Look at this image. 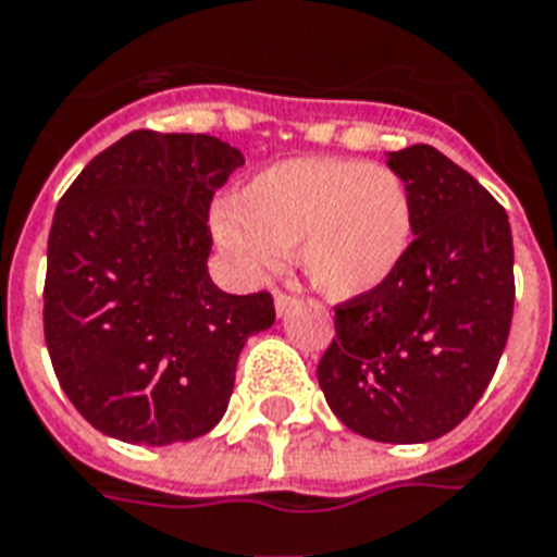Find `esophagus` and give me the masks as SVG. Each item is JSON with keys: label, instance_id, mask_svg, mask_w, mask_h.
<instances>
[{"label": "esophagus", "instance_id": "34e87169", "mask_svg": "<svg viewBox=\"0 0 557 557\" xmlns=\"http://www.w3.org/2000/svg\"><path fill=\"white\" fill-rule=\"evenodd\" d=\"M292 300H295V297L292 295H286V292H274V309H277V315H286V309L292 307Z\"/></svg>", "mask_w": 557, "mask_h": 557}]
</instances>
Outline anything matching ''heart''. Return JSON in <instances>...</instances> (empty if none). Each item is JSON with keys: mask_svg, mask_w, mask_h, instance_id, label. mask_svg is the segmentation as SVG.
<instances>
[{"mask_svg": "<svg viewBox=\"0 0 557 557\" xmlns=\"http://www.w3.org/2000/svg\"><path fill=\"white\" fill-rule=\"evenodd\" d=\"M409 186L394 169L347 157H295L245 181L212 212V236L248 274L283 250L321 295L354 300L385 286L411 248Z\"/></svg>", "mask_w": 557, "mask_h": 557, "instance_id": "1", "label": "heart"}]
</instances>
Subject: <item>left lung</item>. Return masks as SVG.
<instances>
[{"mask_svg":"<svg viewBox=\"0 0 557 557\" xmlns=\"http://www.w3.org/2000/svg\"><path fill=\"white\" fill-rule=\"evenodd\" d=\"M406 181L414 242L394 277L335 307L318 382L347 430L423 444L485 394L515 315L511 224L494 195L432 146L388 154Z\"/></svg>","mask_w":557,"mask_h":557,"instance_id":"1","label":"left lung"}]
</instances>
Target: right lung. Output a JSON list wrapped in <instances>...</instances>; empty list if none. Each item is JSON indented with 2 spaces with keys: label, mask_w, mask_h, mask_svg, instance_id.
I'll use <instances>...</instances> for the list:
<instances>
[{
  "label": "right lung",
  "mask_w": 557,
  "mask_h": 557,
  "mask_svg": "<svg viewBox=\"0 0 557 557\" xmlns=\"http://www.w3.org/2000/svg\"><path fill=\"white\" fill-rule=\"evenodd\" d=\"M242 163L207 134L134 131L58 203L46 347L63 394L110 438L165 447L207 435L248 335L274 324L269 292L227 295L207 271L210 201Z\"/></svg>",
  "instance_id": "obj_1"
}]
</instances>
